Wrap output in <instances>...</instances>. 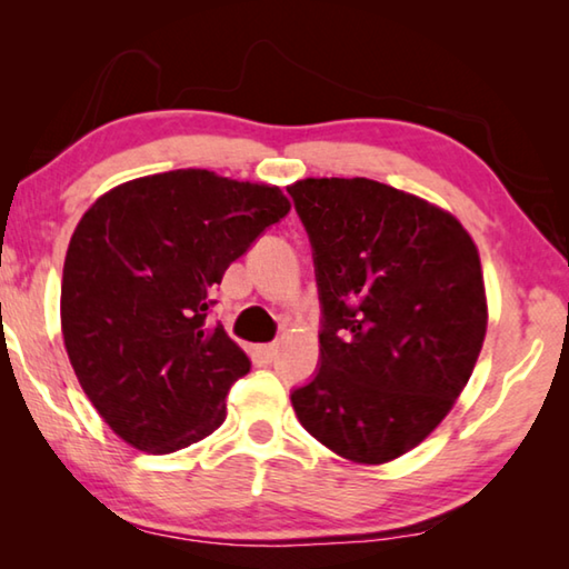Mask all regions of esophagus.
<instances>
[{"instance_id":"esophagus-1","label":"esophagus","mask_w":569,"mask_h":569,"mask_svg":"<svg viewBox=\"0 0 569 569\" xmlns=\"http://www.w3.org/2000/svg\"><path fill=\"white\" fill-rule=\"evenodd\" d=\"M258 356H261V359L266 361V363H271L276 356H278V346L276 343H266V346H258Z\"/></svg>"}]
</instances>
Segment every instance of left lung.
<instances>
[{
	"label": "left lung",
	"instance_id": "8db88e82",
	"mask_svg": "<svg viewBox=\"0 0 569 569\" xmlns=\"http://www.w3.org/2000/svg\"><path fill=\"white\" fill-rule=\"evenodd\" d=\"M313 246L321 366L291 393L313 439L356 465L421 445L455 407L487 333L479 250L429 200L369 178L288 186Z\"/></svg>",
	"mask_w": 569,
	"mask_h": 569
}]
</instances>
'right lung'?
Listing matches in <instances>:
<instances>
[{"instance_id":"add662e5","label":"right lung","mask_w":569,"mask_h":569,"mask_svg":"<svg viewBox=\"0 0 569 569\" xmlns=\"http://www.w3.org/2000/svg\"><path fill=\"white\" fill-rule=\"evenodd\" d=\"M288 210L278 186L188 168L122 182L80 218L62 339L82 391L130 447L170 455L226 421L250 359L208 323L210 291Z\"/></svg>"}]
</instances>
